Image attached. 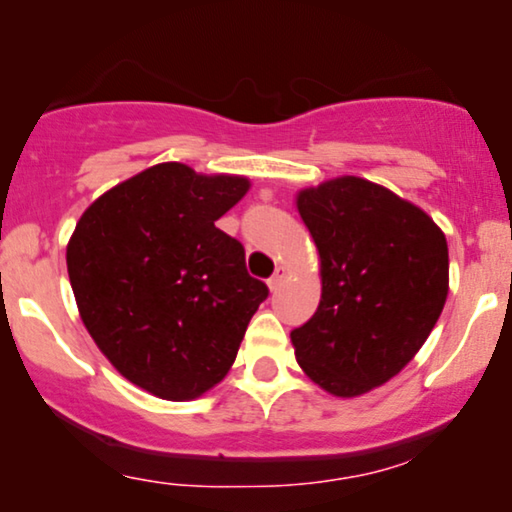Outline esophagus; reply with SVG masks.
<instances>
[{"label": "esophagus", "instance_id": "1", "mask_svg": "<svg viewBox=\"0 0 512 512\" xmlns=\"http://www.w3.org/2000/svg\"><path fill=\"white\" fill-rule=\"evenodd\" d=\"M284 277H286V268H282V265H279V268L275 270V275H272V277L268 279V289H270V291H277L279 284L284 282Z\"/></svg>", "mask_w": 512, "mask_h": 512}]
</instances>
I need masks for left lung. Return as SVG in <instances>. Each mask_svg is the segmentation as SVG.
I'll return each mask as SVG.
<instances>
[{
    "label": "left lung",
    "instance_id": "obj_1",
    "mask_svg": "<svg viewBox=\"0 0 512 512\" xmlns=\"http://www.w3.org/2000/svg\"><path fill=\"white\" fill-rule=\"evenodd\" d=\"M296 207L321 277L317 312L291 331L296 361L331 396H363L436 326L450 291L445 233L415 202L352 174L300 188Z\"/></svg>",
    "mask_w": 512,
    "mask_h": 512
}]
</instances>
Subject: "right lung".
<instances>
[{
	"instance_id": "right-lung-1",
	"label": "right lung",
	"mask_w": 512,
	"mask_h": 512,
	"mask_svg": "<svg viewBox=\"0 0 512 512\" xmlns=\"http://www.w3.org/2000/svg\"><path fill=\"white\" fill-rule=\"evenodd\" d=\"M251 188L242 174L158 163L102 193L67 242L79 317L111 366L163 401L214 389L268 286L214 226Z\"/></svg>"
}]
</instances>
